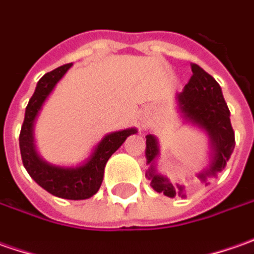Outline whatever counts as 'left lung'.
Here are the masks:
<instances>
[{
    "instance_id": "1",
    "label": "left lung",
    "mask_w": 254,
    "mask_h": 254,
    "mask_svg": "<svg viewBox=\"0 0 254 254\" xmlns=\"http://www.w3.org/2000/svg\"><path fill=\"white\" fill-rule=\"evenodd\" d=\"M192 75L183 92L177 95L179 110L183 118L192 125L204 129L209 136V144L212 150V160L209 167L198 173L197 177L205 184L206 179L215 177L222 171L226 162L231 159L235 149V132L231 124V112L223 100L222 90L212 75L202 70L198 64H191ZM146 160L150 169L146 171V177L150 180L154 191L163 192L167 197L184 195V186H173L167 177L156 173L154 160L159 154L157 139L153 135L146 136Z\"/></svg>"
}]
</instances>
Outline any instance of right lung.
Instances as JSON below:
<instances>
[{
	"label": "right lung",
	"mask_w": 254,
	"mask_h": 254,
	"mask_svg": "<svg viewBox=\"0 0 254 254\" xmlns=\"http://www.w3.org/2000/svg\"><path fill=\"white\" fill-rule=\"evenodd\" d=\"M71 66L73 64L68 63L57 67L38 81L25 111V119L19 135V149L25 169L40 187L59 198L87 199L100 190L108 159L122 146L127 136L133 135L137 130L130 127L104 136L87 162L77 167H60L42 160L33 143V125L43 102Z\"/></svg>",
	"instance_id": "right-lung-1"
}]
</instances>
